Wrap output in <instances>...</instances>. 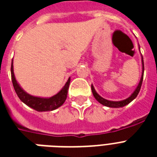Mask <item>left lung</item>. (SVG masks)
Wrapping results in <instances>:
<instances>
[{"instance_id":"1","label":"left lung","mask_w":157,"mask_h":157,"mask_svg":"<svg viewBox=\"0 0 157 157\" xmlns=\"http://www.w3.org/2000/svg\"><path fill=\"white\" fill-rule=\"evenodd\" d=\"M140 49V48H139ZM142 64H143V70H142V76L141 79H140V81H139V85L137 86V88L135 89V90L133 92L131 95L129 96V98H127L126 99H124V100H121V101H110V100H107V99H105V98H102L99 94H98L97 92L95 91L93 85H91V90H92V93L94 94V97L95 98V99L98 101V103H100L101 104L104 105L106 107H115V108H117V107H124V106H126L127 104H129L130 102L134 100V98H136L137 95L139 94V91H140V89H141V86L142 83H143V79H144V59H143V56H142Z\"/></svg>"}]
</instances>
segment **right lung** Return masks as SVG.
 Instances as JSON below:
<instances>
[{
    "instance_id": "right-lung-1",
    "label": "right lung",
    "mask_w": 157,
    "mask_h": 157,
    "mask_svg": "<svg viewBox=\"0 0 157 157\" xmlns=\"http://www.w3.org/2000/svg\"><path fill=\"white\" fill-rule=\"evenodd\" d=\"M11 79H12V83H13L14 90H15L18 98H20V100L26 105H28V107H30L31 108H33L37 112L53 111L63 104L67 98L70 81H71L70 77H69L65 86L55 95L52 96L50 98H40V97L31 95L21 88L20 86L16 81L14 73H13V61L11 63Z\"/></svg>"
}]
</instances>
